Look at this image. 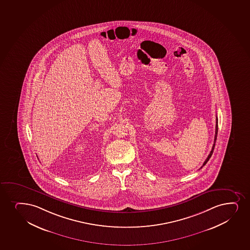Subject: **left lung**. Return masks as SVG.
Returning a JSON list of instances; mask_svg holds the SVG:
<instances>
[{
    "label": "left lung",
    "instance_id": "obj_1",
    "mask_svg": "<svg viewBox=\"0 0 250 250\" xmlns=\"http://www.w3.org/2000/svg\"><path fill=\"white\" fill-rule=\"evenodd\" d=\"M217 121H218V120H217V116H216V130H215L214 143H213V146H212V148H211V151H210V153H209L208 158L206 159L205 162H204L203 166H202V167H203V166H205V165L207 164V162H208L209 159L211 158V155H212V153H213V150H214L215 147V143H216V141H217V129H218V126H217Z\"/></svg>",
    "mask_w": 250,
    "mask_h": 250
}]
</instances>
